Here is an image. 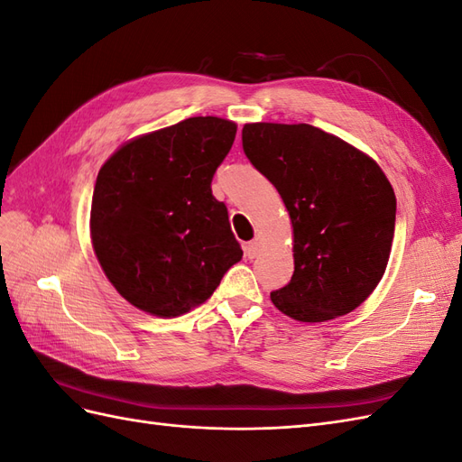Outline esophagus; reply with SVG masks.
<instances>
[{
	"mask_svg": "<svg viewBox=\"0 0 462 462\" xmlns=\"http://www.w3.org/2000/svg\"><path fill=\"white\" fill-rule=\"evenodd\" d=\"M260 250H262V239H260V236H254V241H250L245 246V254L248 258H256L260 254Z\"/></svg>",
	"mask_w": 462,
	"mask_h": 462,
	"instance_id": "esophagus-1",
	"label": "esophagus"
}]
</instances>
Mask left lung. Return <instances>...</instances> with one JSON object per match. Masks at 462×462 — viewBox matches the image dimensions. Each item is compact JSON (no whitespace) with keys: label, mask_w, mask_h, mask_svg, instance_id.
Listing matches in <instances>:
<instances>
[{"label":"left lung","mask_w":462,"mask_h":462,"mask_svg":"<svg viewBox=\"0 0 462 462\" xmlns=\"http://www.w3.org/2000/svg\"><path fill=\"white\" fill-rule=\"evenodd\" d=\"M246 158L282 194L292 223L291 282L270 299L299 321L353 312L385 273L397 200L368 153L312 125L246 123Z\"/></svg>","instance_id":"8db88e82"}]
</instances>
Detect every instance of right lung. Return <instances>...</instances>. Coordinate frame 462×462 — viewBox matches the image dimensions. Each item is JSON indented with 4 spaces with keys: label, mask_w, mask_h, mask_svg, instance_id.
<instances>
[{
    "label": "right lung",
    "mask_w": 462,
    "mask_h": 462,
    "mask_svg": "<svg viewBox=\"0 0 462 462\" xmlns=\"http://www.w3.org/2000/svg\"><path fill=\"white\" fill-rule=\"evenodd\" d=\"M236 125L190 117L111 153L96 179L90 239L109 283L138 310L175 318L206 302L243 258L212 194Z\"/></svg>",
    "instance_id": "add662e5"
}]
</instances>
